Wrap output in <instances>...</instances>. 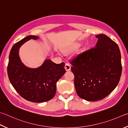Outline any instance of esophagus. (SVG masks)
<instances>
[{
    "label": "esophagus",
    "mask_w": 128,
    "mask_h": 128,
    "mask_svg": "<svg viewBox=\"0 0 128 128\" xmlns=\"http://www.w3.org/2000/svg\"><path fill=\"white\" fill-rule=\"evenodd\" d=\"M64 68L66 71H70L71 70V66L70 64H66L65 66H64Z\"/></svg>",
    "instance_id": "1"
}]
</instances>
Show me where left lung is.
Listing matches in <instances>:
<instances>
[{
    "instance_id": "obj_1",
    "label": "left lung",
    "mask_w": 128,
    "mask_h": 128,
    "mask_svg": "<svg viewBox=\"0 0 128 128\" xmlns=\"http://www.w3.org/2000/svg\"><path fill=\"white\" fill-rule=\"evenodd\" d=\"M95 47L80 54L70 63L79 97L97 101L117 86L122 72L121 54L115 42L104 34L96 36Z\"/></svg>"
}]
</instances>
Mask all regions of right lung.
Wrapping results in <instances>:
<instances>
[{
	"label": "right lung",
	"mask_w": 128,
	"mask_h": 128,
	"mask_svg": "<svg viewBox=\"0 0 128 128\" xmlns=\"http://www.w3.org/2000/svg\"><path fill=\"white\" fill-rule=\"evenodd\" d=\"M39 37L28 36L14 44L11 49L7 72L11 84L24 99L32 102H44L52 99L56 92V83L66 72L64 63L56 64L46 59L38 68H30L22 63L19 49L24 42Z\"/></svg>",
	"instance_id": "add662e5"
}]
</instances>
